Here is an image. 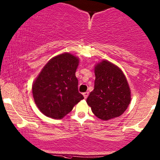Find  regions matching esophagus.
<instances>
[{
    "label": "esophagus",
    "instance_id": "34e87169",
    "mask_svg": "<svg viewBox=\"0 0 160 160\" xmlns=\"http://www.w3.org/2000/svg\"><path fill=\"white\" fill-rule=\"evenodd\" d=\"M83 95H84L85 99H87V97H88V96H89V92H84V93H83Z\"/></svg>",
    "mask_w": 160,
    "mask_h": 160
}]
</instances>
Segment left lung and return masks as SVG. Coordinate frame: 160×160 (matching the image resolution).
I'll return each mask as SVG.
<instances>
[{"label": "left lung", "instance_id": "1", "mask_svg": "<svg viewBox=\"0 0 160 160\" xmlns=\"http://www.w3.org/2000/svg\"><path fill=\"white\" fill-rule=\"evenodd\" d=\"M94 89L87 99L92 112L108 120L123 113L131 102V92L126 76L118 67L108 61L94 69Z\"/></svg>", "mask_w": 160, "mask_h": 160}]
</instances>
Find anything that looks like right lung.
<instances>
[{"label":"right lung","instance_id":"add662e5","mask_svg":"<svg viewBox=\"0 0 160 160\" xmlns=\"http://www.w3.org/2000/svg\"><path fill=\"white\" fill-rule=\"evenodd\" d=\"M78 65V58L71 54L59 55L45 65L34 82V102L46 116L63 118L84 99L75 76Z\"/></svg>","mask_w":160,"mask_h":160}]
</instances>
